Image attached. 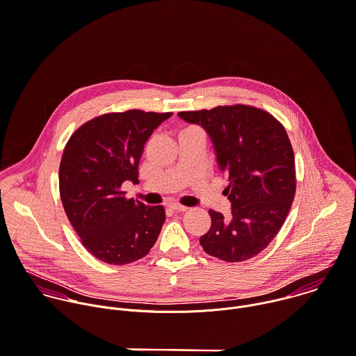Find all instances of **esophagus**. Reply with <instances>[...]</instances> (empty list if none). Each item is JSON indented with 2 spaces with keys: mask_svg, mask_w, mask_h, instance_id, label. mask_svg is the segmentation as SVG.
<instances>
[{
  "mask_svg": "<svg viewBox=\"0 0 356 356\" xmlns=\"http://www.w3.org/2000/svg\"><path fill=\"white\" fill-rule=\"evenodd\" d=\"M170 207H171V210H174V211H178V213H184V211H186V210H188V207H185V206H181V204H177V203H172V204H170Z\"/></svg>",
  "mask_w": 356,
  "mask_h": 356,
  "instance_id": "34e87169",
  "label": "esophagus"
}]
</instances>
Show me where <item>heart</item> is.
Segmentation results:
<instances>
[{"label":"heart","instance_id":"obj_1","mask_svg":"<svg viewBox=\"0 0 356 356\" xmlns=\"http://www.w3.org/2000/svg\"><path fill=\"white\" fill-rule=\"evenodd\" d=\"M193 129H195V128H186V129H184L182 132H186V131H193Z\"/></svg>","mask_w":356,"mask_h":356}]
</instances>
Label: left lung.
Wrapping results in <instances>:
<instances>
[{
	"label": "left lung",
	"instance_id": "8db88e82",
	"mask_svg": "<svg viewBox=\"0 0 356 356\" xmlns=\"http://www.w3.org/2000/svg\"><path fill=\"white\" fill-rule=\"evenodd\" d=\"M178 117L207 132L228 181L224 192L231 216L209 210L203 250L231 263L254 257L282 227L295 196V157L284 127L268 113L242 104Z\"/></svg>",
	"mask_w": 356,
	"mask_h": 356
}]
</instances>
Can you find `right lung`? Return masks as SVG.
<instances>
[{"label":"right lung","mask_w":356,"mask_h":356,"mask_svg":"<svg viewBox=\"0 0 356 356\" xmlns=\"http://www.w3.org/2000/svg\"><path fill=\"white\" fill-rule=\"evenodd\" d=\"M171 115L140 110L104 114L83 124L65 146L60 164L61 202L83 246L104 263L136 261L159 238L164 207L127 199L121 186L139 182L145 143Z\"/></svg>","instance_id":"1"}]
</instances>
